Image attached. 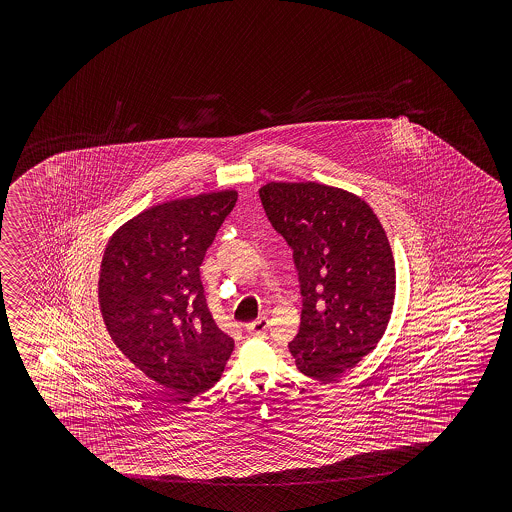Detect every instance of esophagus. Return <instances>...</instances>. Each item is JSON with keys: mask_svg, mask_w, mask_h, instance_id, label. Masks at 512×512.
I'll use <instances>...</instances> for the list:
<instances>
[{"mask_svg": "<svg viewBox=\"0 0 512 512\" xmlns=\"http://www.w3.org/2000/svg\"><path fill=\"white\" fill-rule=\"evenodd\" d=\"M267 327H269V320H267V316H260L258 320H254L251 324H247V333L252 335V337H260V335H263V333L267 331Z\"/></svg>", "mask_w": 512, "mask_h": 512, "instance_id": "1", "label": "esophagus"}]
</instances>
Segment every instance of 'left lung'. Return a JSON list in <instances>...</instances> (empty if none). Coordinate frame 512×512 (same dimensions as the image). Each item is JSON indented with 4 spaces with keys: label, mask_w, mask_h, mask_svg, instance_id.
<instances>
[{
    "label": "left lung",
    "mask_w": 512,
    "mask_h": 512,
    "mask_svg": "<svg viewBox=\"0 0 512 512\" xmlns=\"http://www.w3.org/2000/svg\"><path fill=\"white\" fill-rule=\"evenodd\" d=\"M260 199L293 249L302 322L289 342L298 370L335 381L379 344L392 316L395 261L370 205L318 183H267Z\"/></svg>",
    "instance_id": "1"
}]
</instances>
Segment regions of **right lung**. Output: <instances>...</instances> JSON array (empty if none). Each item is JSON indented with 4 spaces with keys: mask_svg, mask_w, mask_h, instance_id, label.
<instances>
[{
    "mask_svg": "<svg viewBox=\"0 0 512 512\" xmlns=\"http://www.w3.org/2000/svg\"><path fill=\"white\" fill-rule=\"evenodd\" d=\"M236 201L223 190L148 208L111 236L100 265L109 337L185 401L219 381L234 349L208 309L199 267Z\"/></svg>",
    "mask_w": 512,
    "mask_h": 512,
    "instance_id": "add662e5",
    "label": "right lung"
}]
</instances>
